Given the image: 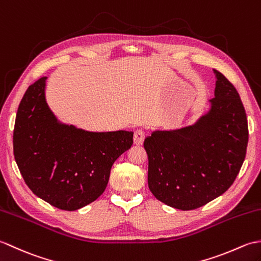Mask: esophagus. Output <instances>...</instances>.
<instances>
[{
  "label": "esophagus",
  "instance_id": "34e87169",
  "mask_svg": "<svg viewBox=\"0 0 261 261\" xmlns=\"http://www.w3.org/2000/svg\"><path fill=\"white\" fill-rule=\"evenodd\" d=\"M144 138H145V133L143 129H137L134 133V144L137 146H140L144 142Z\"/></svg>",
  "mask_w": 261,
  "mask_h": 261
}]
</instances>
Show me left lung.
Wrapping results in <instances>:
<instances>
[{"label":"left lung","instance_id":"8db88e82","mask_svg":"<svg viewBox=\"0 0 261 261\" xmlns=\"http://www.w3.org/2000/svg\"><path fill=\"white\" fill-rule=\"evenodd\" d=\"M217 77L210 112L192 126L155 130L144 141L148 188L156 199L183 211L194 210L223 194L246 158L248 120L234 86Z\"/></svg>","mask_w":261,"mask_h":261}]
</instances>
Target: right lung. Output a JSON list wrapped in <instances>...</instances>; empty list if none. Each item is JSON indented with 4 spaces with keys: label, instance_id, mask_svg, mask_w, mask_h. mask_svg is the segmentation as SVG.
<instances>
[{
    "label": "right lung",
    "instance_id": "right-lung-1",
    "mask_svg": "<svg viewBox=\"0 0 261 261\" xmlns=\"http://www.w3.org/2000/svg\"><path fill=\"white\" fill-rule=\"evenodd\" d=\"M45 79L29 86L17 108L14 159L34 194L74 211L103 193L114 162L133 145V133H92L60 124L45 102Z\"/></svg>",
    "mask_w": 261,
    "mask_h": 261
}]
</instances>
